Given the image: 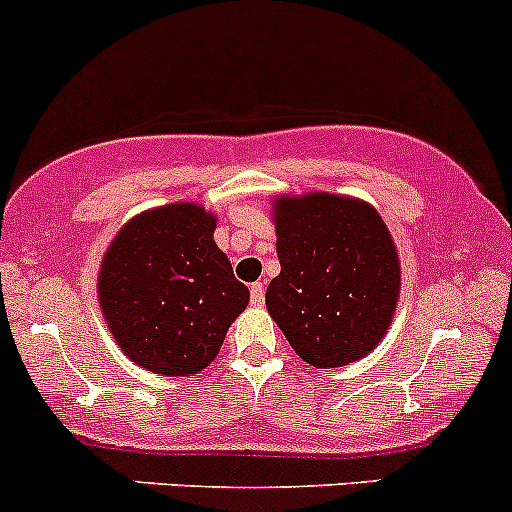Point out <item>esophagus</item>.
Returning <instances> with one entry per match:
<instances>
[{
    "label": "esophagus",
    "instance_id": "obj_1",
    "mask_svg": "<svg viewBox=\"0 0 512 512\" xmlns=\"http://www.w3.org/2000/svg\"><path fill=\"white\" fill-rule=\"evenodd\" d=\"M263 298H266V286H263V283H254V286H251V303L263 305Z\"/></svg>",
    "mask_w": 512,
    "mask_h": 512
}]
</instances>
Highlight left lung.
<instances>
[{
    "label": "left lung",
    "instance_id": "8db88e82",
    "mask_svg": "<svg viewBox=\"0 0 512 512\" xmlns=\"http://www.w3.org/2000/svg\"><path fill=\"white\" fill-rule=\"evenodd\" d=\"M281 273L266 308L295 355L330 370L370 355L387 335L402 266L372 204L330 192L273 197Z\"/></svg>",
    "mask_w": 512,
    "mask_h": 512
}]
</instances>
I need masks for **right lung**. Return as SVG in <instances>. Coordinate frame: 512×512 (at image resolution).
I'll return each mask as SVG.
<instances>
[{
  "mask_svg": "<svg viewBox=\"0 0 512 512\" xmlns=\"http://www.w3.org/2000/svg\"><path fill=\"white\" fill-rule=\"evenodd\" d=\"M214 229L217 217L202 204L175 202L140 212L110 241L98 271L100 313L142 370L202 372L249 305Z\"/></svg>",
  "mask_w": 512,
  "mask_h": 512,
  "instance_id": "right-lung-1",
  "label": "right lung"
}]
</instances>
